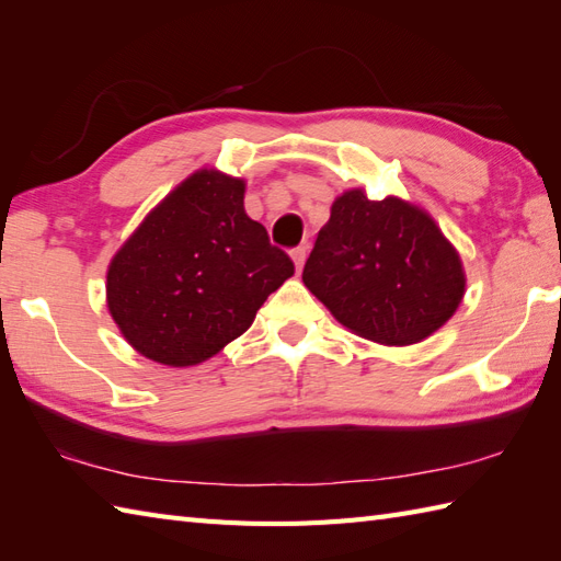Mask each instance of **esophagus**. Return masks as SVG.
I'll use <instances>...</instances> for the list:
<instances>
[{"mask_svg": "<svg viewBox=\"0 0 561 561\" xmlns=\"http://www.w3.org/2000/svg\"><path fill=\"white\" fill-rule=\"evenodd\" d=\"M306 253H308V248H306V245H299V248H294V250H291V260H294V265H296V272H301V270H304Z\"/></svg>", "mask_w": 561, "mask_h": 561, "instance_id": "1", "label": "esophagus"}]
</instances>
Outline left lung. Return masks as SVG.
Wrapping results in <instances>:
<instances>
[{"label":"left lung","instance_id":"8db88e82","mask_svg":"<svg viewBox=\"0 0 561 561\" xmlns=\"http://www.w3.org/2000/svg\"><path fill=\"white\" fill-rule=\"evenodd\" d=\"M304 284L354 335L408 347L446 325L465 296L458 250L408 199L344 190L318 231Z\"/></svg>","mask_w":561,"mask_h":561}]
</instances>
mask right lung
Returning a JSON list of instances; mask_svg holds the SVG:
<instances>
[{
    "mask_svg": "<svg viewBox=\"0 0 561 561\" xmlns=\"http://www.w3.org/2000/svg\"><path fill=\"white\" fill-rule=\"evenodd\" d=\"M243 197V178L199 169L113 255L105 301L141 356L173 368L211 359L294 274L289 255L245 214Z\"/></svg>",
    "mask_w": 561,
    "mask_h": 561,
    "instance_id": "right-lung-1",
    "label": "right lung"
}]
</instances>
